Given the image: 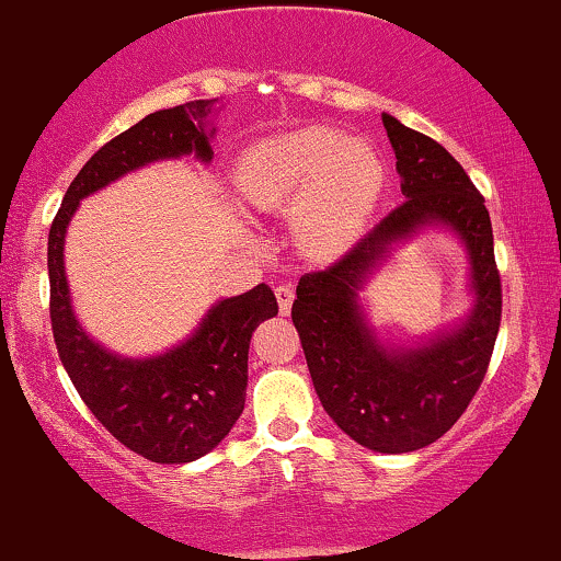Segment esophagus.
I'll return each mask as SVG.
<instances>
[{
	"label": "esophagus",
	"mask_w": 561,
	"mask_h": 561,
	"mask_svg": "<svg viewBox=\"0 0 561 561\" xmlns=\"http://www.w3.org/2000/svg\"><path fill=\"white\" fill-rule=\"evenodd\" d=\"M275 299H278V307L280 312H291V305H294V286L291 283H280L278 288H275Z\"/></svg>",
	"instance_id": "1"
}]
</instances>
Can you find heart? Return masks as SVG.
<instances>
[{
  "label": "heart",
  "instance_id": "heart-1",
  "mask_svg": "<svg viewBox=\"0 0 561 561\" xmlns=\"http://www.w3.org/2000/svg\"><path fill=\"white\" fill-rule=\"evenodd\" d=\"M236 181L252 207L296 213L307 254L339 260L365 233L383 194L386 168L362 138L331 125H307L249 147Z\"/></svg>",
  "mask_w": 561,
  "mask_h": 561
}]
</instances>
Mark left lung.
Wrapping results in <instances>:
<instances>
[{
    "instance_id": "1",
    "label": "left lung",
    "mask_w": 561,
    "mask_h": 561,
    "mask_svg": "<svg viewBox=\"0 0 561 561\" xmlns=\"http://www.w3.org/2000/svg\"><path fill=\"white\" fill-rule=\"evenodd\" d=\"M383 125L407 202L333 267L299 280L291 318L333 423L365 449L407 454L444 436L483 383L502 322V280L489 209L462 164L388 112ZM425 229H446L466 247L471 309L420 340H388L371 325L364 288Z\"/></svg>"
}]
</instances>
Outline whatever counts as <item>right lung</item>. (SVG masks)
<instances>
[{"mask_svg":"<svg viewBox=\"0 0 561 561\" xmlns=\"http://www.w3.org/2000/svg\"><path fill=\"white\" fill-rule=\"evenodd\" d=\"M220 99H196L157 110L123 130L83 164L51 222L46 267L51 331L72 386L107 431L157 465H186L220 446L243 412L249 341L260 322L278 314L265 283L217 299L186 339L149 357H125L83 328L65 273V236L83 199L128 173L162 160L213 162Z\"/></svg>","mask_w":561,"mask_h":561,"instance_id":"1","label":"right lung"}]
</instances>
